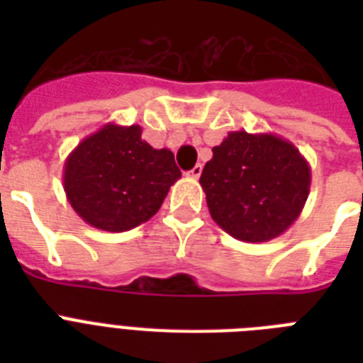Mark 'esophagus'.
<instances>
[{"instance_id": "1", "label": "esophagus", "mask_w": 363, "mask_h": 363, "mask_svg": "<svg viewBox=\"0 0 363 363\" xmlns=\"http://www.w3.org/2000/svg\"><path fill=\"white\" fill-rule=\"evenodd\" d=\"M201 171H203V165H201V164L194 165L192 169L188 171V177H192V179H199V175H201Z\"/></svg>"}]
</instances>
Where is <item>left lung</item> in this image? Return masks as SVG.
I'll use <instances>...</instances> for the list:
<instances>
[{"mask_svg": "<svg viewBox=\"0 0 363 363\" xmlns=\"http://www.w3.org/2000/svg\"><path fill=\"white\" fill-rule=\"evenodd\" d=\"M199 184L213 220L232 238L264 242L284 233L303 211L311 167L275 133L230 131L205 164Z\"/></svg>", "mask_w": 363, "mask_h": 363, "instance_id": "8db88e82", "label": "left lung"}]
</instances>
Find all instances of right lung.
<instances>
[{
  "mask_svg": "<svg viewBox=\"0 0 363 363\" xmlns=\"http://www.w3.org/2000/svg\"><path fill=\"white\" fill-rule=\"evenodd\" d=\"M181 179L175 156L141 139V125L105 124L82 139L64 164L67 201L104 232H128L152 218Z\"/></svg>",
  "mask_w": 363,
  "mask_h": 363,
  "instance_id": "obj_1",
  "label": "right lung"
}]
</instances>
